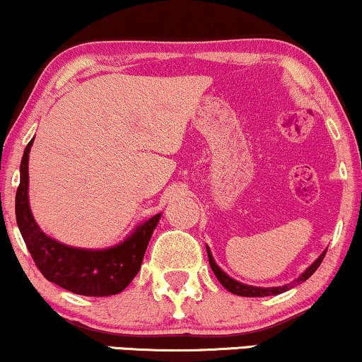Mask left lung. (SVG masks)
<instances>
[{"instance_id": "1", "label": "left lung", "mask_w": 362, "mask_h": 362, "mask_svg": "<svg viewBox=\"0 0 362 362\" xmlns=\"http://www.w3.org/2000/svg\"><path fill=\"white\" fill-rule=\"evenodd\" d=\"M206 252H208V261H210V267H211V269H214L216 279H218V281L222 283L223 288H227L228 291L233 293V295H239V296H271V295H279V293L290 290V288L295 286V284H300V283H303L305 279H308L310 276H312L318 269V266L322 264V261H324L327 250H325L324 254H322L320 257L317 259L315 262H313L312 266L308 267L307 271H305L303 274L300 276L298 279H296V281H293L291 284H286V286H278V288H256V286H249V284H242L239 281H235V279H232L230 276L225 274L223 271L215 264L214 257H211L210 249H208V247H206Z\"/></svg>"}]
</instances>
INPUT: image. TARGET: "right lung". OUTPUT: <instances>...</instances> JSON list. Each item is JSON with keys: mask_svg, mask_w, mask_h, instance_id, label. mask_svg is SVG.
Here are the masks:
<instances>
[{"mask_svg": "<svg viewBox=\"0 0 362 362\" xmlns=\"http://www.w3.org/2000/svg\"><path fill=\"white\" fill-rule=\"evenodd\" d=\"M30 140L21 157L20 185L16 189V223L33 262L45 279L84 296L117 295L129 286L142 266L144 254L160 214L135 228L129 239L103 250L74 249L59 244L38 228L28 206V152Z\"/></svg>", "mask_w": 362, "mask_h": 362, "instance_id": "1", "label": "right lung"}]
</instances>
